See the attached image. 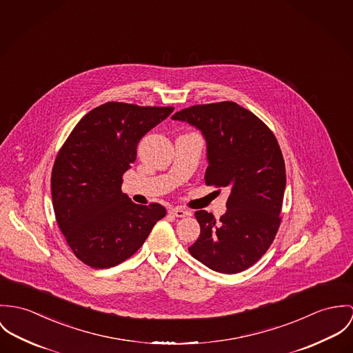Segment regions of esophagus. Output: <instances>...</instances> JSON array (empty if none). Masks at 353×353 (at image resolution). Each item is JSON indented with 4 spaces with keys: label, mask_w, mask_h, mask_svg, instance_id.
<instances>
[{
    "label": "esophagus",
    "mask_w": 353,
    "mask_h": 353,
    "mask_svg": "<svg viewBox=\"0 0 353 353\" xmlns=\"http://www.w3.org/2000/svg\"><path fill=\"white\" fill-rule=\"evenodd\" d=\"M169 212H170L172 215L177 216V218H184V216H188V215L191 214V212H188V211H185V210H183V208H180V207L170 208V210H169Z\"/></svg>",
    "instance_id": "34e87169"
}]
</instances>
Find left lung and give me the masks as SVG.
I'll return each instance as SVG.
<instances>
[{"label":"left lung","mask_w":353,"mask_h":353,"mask_svg":"<svg viewBox=\"0 0 353 353\" xmlns=\"http://www.w3.org/2000/svg\"><path fill=\"white\" fill-rule=\"evenodd\" d=\"M172 119L201 131L208 159L204 181L230 192L219 219L196 211L200 235L188 250L212 271H245L268 250L281 222L285 165L277 139L263 120L233 101L194 105Z\"/></svg>","instance_id":"obj_1"}]
</instances>
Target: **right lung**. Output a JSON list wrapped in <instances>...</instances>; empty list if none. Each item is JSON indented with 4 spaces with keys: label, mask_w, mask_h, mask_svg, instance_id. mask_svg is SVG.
Returning a JSON list of instances; mask_svg holds the SVG:
<instances>
[{
    "label": "right lung",
    "mask_w": 353,
    "mask_h": 353,
    "mask_svg": "<svg viewBox=\"0 0 353 353\" xmlns=\"http://www.w3.org/2000/svg\"><path fill=\"white\" fill-rule=\"evenodd\" d=\"M173 107L110 101L79 120L55 158L51 196L58 226L79 260L96 270L130 259L166 215L121 192L137 146Z\"/></svg>",
    "instance_id": "obj_1"
}]
</instances>
